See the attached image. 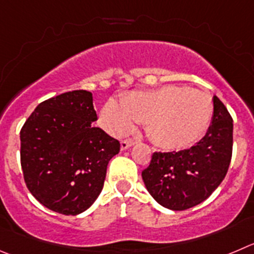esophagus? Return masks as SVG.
<instances>
[{"label":"esophagus","instance_id":"1","mask_svg":"<svg viewBox=\"0 0 254 254\" xmlns=\"http://www.w3.org/2000/svg\"><path fill=\"white\" fill-rule=\"evenodd\" d=\"M135 144V141L132 140V139H127V140H123L122 143H120V146H122V150H127V149H129L130 146H132Z\"/></svg>","mask_w":254,"mask_h":254}]
</instances>
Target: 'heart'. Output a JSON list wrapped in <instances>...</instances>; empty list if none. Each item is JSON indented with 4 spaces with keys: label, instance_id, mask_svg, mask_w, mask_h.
<instances>
[{
    "label": "heart",
    "instance_id": "heart-1",
    "mask_svg": "<svg viewBox=\"0 0 254 254\" xmlns=\"http://www.w3.org/2000/svg\"><path fill=\"white\" fill-rule=\"evenodd\" d=\"M214 105L207 92L187 86L165 85L150 91L123 96L122 104L108 100L100 110V124L120 136L146 122L151 139L168 149H182L202 139L212 123Z\"/></svg>",
    "mask_w": 254,
    "mask_h": 254
}]
</instances>
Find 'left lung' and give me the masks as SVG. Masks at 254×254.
<instances>
[{
    "instance_id": "1",
    "label": "left lung",
    "mask_w": 254,
    "mask_h": 254,
    "mask_svg": "<svg viewBox=\"0 0 254 254\" xmlns=\"http://www.w3.org/2000/svg\"><path fill=\"white\" fill-rule=\"evenodd\" d=\"M213 105L212 124L195 145L179 151H156L141 173L150 195L168 209L186 210L198 205L218 188L228 172L233 120L217 96Z\"/></svg>"
}]
</instances>
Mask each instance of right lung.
I'll return each mask as SVG.
<instances>
[{
    "label": "right lung",
    "mask_w": 254,
    "mask_h": 254,
    "mask_svg": "<svg viewBox=\"0 0 254 254\" xmlns=\"http://www.w3.org/2000/svg\"><path fill=\"white\" fill-rule=\"evenodd\" d=\"M96 120L91 92L73 90L39 104L21 129L26 187L54 212L80 214L103 190L120 143L94 127Z\"/></svg>",
    "instance_id": "obj_1"
}]
</instances>
